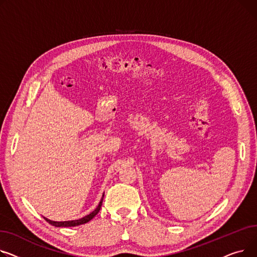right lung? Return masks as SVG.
<instances>
[{
	"instance_id": "obj_1",
	"label": "right lung",
	"mask_w": 257,
	"mask_h": 257,
	"mask_svg": "<svg viewBox=\"0 0 257 257\" xmlns=\"http://www.w3.org/2000/svg\"><path fill=\"white\" fill-rule=\"evenodd\" d=\"M103 195H104V193L102 194V197H101V199H100V201H99V203H98L97 207L93 210V212H92V213H90L89 215H87V216H85V217H83V218H81V219H79V220L60 221V222H58V221H52V220H50V219H48V218H45V217H43V218H44V220H45V221L49 222L51 225L56 226V227H73V226H79V225L85 224V223L89 222L90 220H92V219H93V218L98 214V212L100 210V207H101V204H102Z\"/></svg>"
}]
</instances>
